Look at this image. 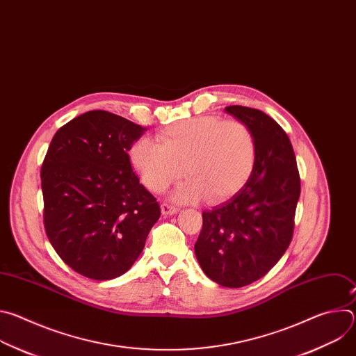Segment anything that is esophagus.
Returning <instances> with one entry per match:
<instances>
[{
  "label": "esophagus",
  "instance_id": "obj_1",
  "mask_svg": "<svg viewBox=\"0 0 356 356\" xmlns=\"http://www.w3.org/2000/svg\"><path fill=\"white\" fill-rule=\"evenodd\" d=\"M179 211V207H176V206H172V204H168V202H163L162 204V214L163 216H173V214H176Z\"/></svg>",
  "mask_w": 356,
  "mask_h": 356
}]
</instances>
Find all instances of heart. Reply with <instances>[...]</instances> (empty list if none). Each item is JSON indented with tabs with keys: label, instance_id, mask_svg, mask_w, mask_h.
I'll return each instance as SVG.
<instances>
[{
	"label": "heart",
	"instance_id": "heart-1",
	"mask_svg": "<svg viewBox=\"0 0 356 356\" xmlns=\"http://www.w3.org/2000/svg\"><path fill=\"white\" fill-rule=\"evenodd\" d=\"M156 140L138 139L129 150L131 163L154 193L165 191L184 170L188 181L176 200L229 198L248 181L257 161L255 136L241 121L195 117L162 129Z\"/></svg>",
	"mask_w": 356,
	"mask_h": 356
}]
</instances>
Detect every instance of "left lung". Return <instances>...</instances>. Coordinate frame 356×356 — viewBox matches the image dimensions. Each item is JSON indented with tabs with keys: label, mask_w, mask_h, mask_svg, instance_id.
I'll list each match as a JSON object with an SVG mask.
<instances>
[{
	"label": "left lung",
	"mask_w": 356,
	"mask_h": 356,
	"mask_svg": "<svg viewBox=\"0 0 356 356\" xmlns=\"http://www.w3.org/2000/svg\"><path fill=\"white\" fill-rule=\"evenodd\" d=\"M225 111L255 136L257 161L243 187L202 211L195 258L213 282L243 287L264 277L284 255L294 229L300 175L283 128L265 113L229 106Z\"/></svg>",
	"instance_id": "obj_1"
}]
</instances>
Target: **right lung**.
I'll return each instance as SVG.
<instances>
[{
    "mask_svg": "<svg viewBox=\"0 0 356 356\" xmlns=\"http://www.w3.org/2000/svg\"><path fill=\"white\" fill-rule=\"evenodd\" d=\"M145 131L94 110L63 125L49 145L40 169L44 231L60 259L88 279L129 270L161 217L128 155Z\"/></svg>",
    "mask_w": 356,
    "mask_h": 356,
    "instance_id": "right-lung-1",
    "label": "right lung"
}]
</instances>
